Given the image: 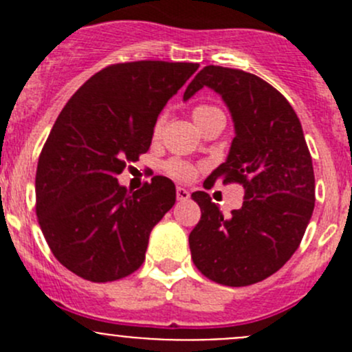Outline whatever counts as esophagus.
<instances>
[{
    "mask_svg": "<svg viewBox=\"0 0 352 352\" xmlns=\"http://www.w3.org/2000/svg\"><path fill=\"white\" fill-rule=\"evenodd\" d=\"M175 192H177V199H179V201H187V199L190 197L189 190L184 189V187H177Z\"/></svg>",
    "mask_w": 352,
    "mask_h": 352,
    "instance_id": "1",
    "label": "esophagus"
}]
</instances>
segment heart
I'll return each mask as SVG.
<instances>
[{
  "label": "heart",
  "mask_w": 352,
  "mask_h": 352,
  "mask_svg": "<svg viewBox=\"0 0 352 352\" xmlns=\"http://www.w3.org/2000/svg\"><path fill=\"white\" fill-rule=\"evenodd\" d=\"M218 110L219 109L212 107V105H197V107H194L192 110V117L194 120H196L197 126H201V124L211 116V113L218 112ZM162 126H163V117H158V120L155 122L153 133L158 134L160 131H162ZM165 172L168 173V175H172L173 179L189 180L196 175L197 168L192 165V163L184 162V160H170V162L165 163Z\"/></svg>",
  "instance_id": "obj_1"
}]
</instances>
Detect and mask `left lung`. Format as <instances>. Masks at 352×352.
Segmentation results:
<instances>
[{
  "label": "left lung",
  "mask_w": 352,
  "mask_h": 352,
  "mask_svg": "<svg viewBox=\"0 0 352 352\" xmlns=\"http://www.w3.org/2000/svg\"><path fill=\"white\" fill-rule=\"evenodd\" d=\"M202 87L221 95L235 122L228 158L204 182L240 184L243 204L223 216L208 192L192 199L201 219L189 235L202 274L225 286H248L283 267L300 247L315 208V175L301 122L289 102L262 78L242 69L206 66L184 94Z\"/></svg>",
  "instance_id": "left-lung-1"
}]
</instances>
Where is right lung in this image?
<instances>
[{"label":"right lung","instance_id":"1","mask_svg":"<svg viewBox=\"0 0 352 352\" xmlns=\"http://www.w3.org/2000/svg\"><path fill=\"white\" fill-rule=\"evenodd\" d=\"M197 67L110 65L85 81L56 119L38 156L35 209L54 257L80 278L117 281L144 262L151 230L175 204V186L156 175L127 192L117 175L150 150L158 113Z\"/></svg>","mask_w":352,"mask_h":352}]
</instances>
